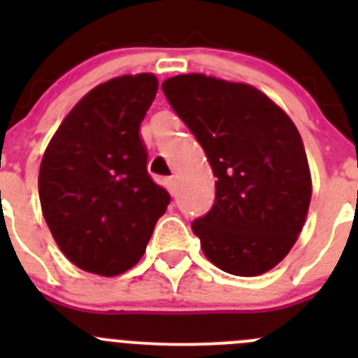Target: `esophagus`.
<instances>
[{
  "label": "esophagus",
  "instance_id": "1",
  "mask_svg": "<svg viewBox=\"0 0 358 358\" xmlns=\"http://www.w3.org/2000/svg\"><path fill=\"white\" fill-rule=\"evenodd\" d=\"M164 185H166V189H168V192L171 194V196H175V194H176V180L173 178V176H169V178L164 180Z\"/></svg>",
  "mask_w": 358,
  "mask_h": 358
}]
</instances>
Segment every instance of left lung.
<instances>
[{
	"instance_id": "1",
	"label": "left lung",
	"mask_w": 358,
	"mask_h": 358,
	"mask_svg": "<svg viewBox=\"0 0 358 358\" xmlns=\"http://www.w3.org/2000/svg\"><path fill=\"white\" fill-rule=\"evenodd\" d=\"M162 92L216 176L215 204L192 223L202 252L232 275L268 272L294 246L312 199L298 128L244 83L182 74L166 79Z\"/></svg>"
}]
</instances>
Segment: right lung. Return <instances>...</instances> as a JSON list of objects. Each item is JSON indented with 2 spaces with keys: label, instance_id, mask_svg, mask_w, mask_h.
Returning a JSON list of instances; mask_svg holds the SVG:
<instances>
[{
  "label": "right lung",
  "instance_id": "add662e5",
  "mask_svg": "<svg viewBox=\"0 0 358 358\" xmlns=\"http://www.w3.org/2000/svg\"><path fill=\"white\" fill-rule=\"evenodd\" d=\"M154 74L119 76L86 93L43 156V216L60 251L85 272L114 277L138 263L169 194L147 171L140 124Z\"/></svg>",
  "mask_w": 358,
  "mask_h": 358
}]
</instances>
